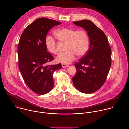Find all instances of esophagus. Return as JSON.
I'll use <instances>...</instances> for the list:
<instances>
[{"instance_id": "esophagus-1", "label": "esophagus", "mask_w": 129, "mask_h": 129, "mask_svg": "<svg viewBox=\"0 0 129 129\" xmlns=\"http://www.w3.org/2000/svg\"><path fill=\"white\" fill-rule=\"evenodd\" d=\"M62 66L63 68H67V67H68V65L67 64H64V63H62Z\"/></svg>"}]
</instances>
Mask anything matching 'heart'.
I'll use <instances>...</instances> for the list:
<instances>
[{
  "mask_svg": "<svg viewBox=\"0 0 129 129\" xmlns=\"http://www.w3.org/2000/svg\"><path fill=\"white\" fill-rule=\"evenodd\" d=\"M58 41L65 45V52L57 57L59 63H69L74 60L76 55L82 57L87 53L89 47V38L86 30L70 28H62L54 32ZM45 46L47 50L52 54L58 53L56 42L51 37H47Z\"/></svg>",
  "mask_w": 129,
  "mask_h": 129,
  "instance_id": "b5f03b06",
  "label": "heart"
}]
</instances>
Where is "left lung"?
<instances>
[{"label": "left lung", "instance_id": "obj_1", "mask_svg": "<svg viewBox=\"0 0 129 129\" xmlns=\"http://www.w3.org/2000/svg\"><path fill=\"white\" fill-rule=\"evenodd\" d=\"M85 29L89 36V49L75 64L77 72L72 82L80 92L90 94L104 84L111 64V50L104 32L89 20L73 22Z\"/></svg>", "mask_w": 129, "mask_h": 129}]
</instances>
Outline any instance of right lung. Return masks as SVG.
I'll use <instances>...</instances> for the list:
<instances>
[{"label":"right lung","instance_id":"1","mask_svg":"<svg viewBox=\"0 0 129 129\" xmlns=\"http://www.w3.org/2000/svg\"><path fill=\"white\" fill-rule=\"evenodd\" d=\"M60 24L40 18L27 26L20 37L18 46L19 68L25 84L38 94H45L51 90L54 85L53 72L62 68L61 63L47 65L53 57L45 46L49 29Z\"/></svg>","mask_w":129,"mask_h":129}]
</instances>
